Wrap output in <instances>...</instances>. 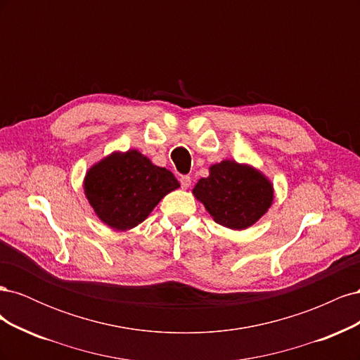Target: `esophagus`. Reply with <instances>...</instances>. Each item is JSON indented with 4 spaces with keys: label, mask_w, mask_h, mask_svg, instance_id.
<instances>
[{
    "label": "esophagus",
    "mask_w": 360,
    "mask_h": 360,
    "mask_svg": "<svg viewBox=\"0 0 360 360\" xmlns=\"http://www.w3.org/2000/svg\"><path fill=\"white\" fill-rule=\"evenodd\" d=\"M180 184L183 189H188L191 186V177L189 176H181L180 177Z\"/></svg>",
    "instance_id": "esophagus-1"
}]
</instances>
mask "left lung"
<instances>
[{
    "label": "left lung",
    "instance_id": "1",
    "mask_svg": "<svg viewBox=\"0 0 360 360\" xmlns=\"http://www.w3.org/2000/svg\"><path fill=\"white\" fill-rule=\"evenodd\" d=\"M216 224L234 231L252 226L274 204V183L249 163L225 159L213 163L209 177L192 189Z\"/></svg>",
    "mask_w": 360,
    "mask_h": 360
}]
</instances>
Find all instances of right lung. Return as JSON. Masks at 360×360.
<instances>
[{"label": "right lung", "mask_w": 360, "mask_h": 360, "mask_svg": "<svg viewBox=\"0 0 360 360\" xmlns=\"http://www.w3.org/2000/svg\"><path fill=\"white\" fill-rule=\"evenodd\" d=\"M84 193L96 216L115 231L146 221L160 200L180 184L136 148L112 151L86 169Z\"/></svg>", "instance_id": "add662e5"}]
</instances>
